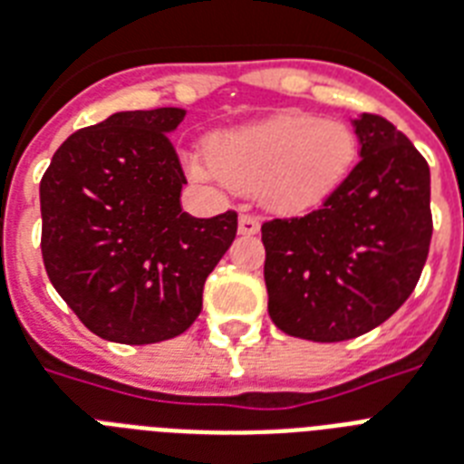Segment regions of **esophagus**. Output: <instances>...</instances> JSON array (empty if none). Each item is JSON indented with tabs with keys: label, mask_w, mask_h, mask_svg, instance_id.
I'll return each mask as SVG.
<instances>
[{
	"label": "esophagus",
	"mask_w": 464,
	"mask_h": 464,
	"mask_svg": "<svg viewBox=\"0 0 464 464\" xmlns=\"http://www.w3.org/2000/svg\"><path fill=\"white\" fill-rule=\"evenodd\" d=\"M258 229H260V223L254 216H239V235L244 237L258 235Z\"/></svg>",
	"instance_id": "34e87169"
}]
</instances>
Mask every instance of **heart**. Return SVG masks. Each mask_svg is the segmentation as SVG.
Returning a JSON list of instances; mask_svg holds the SVG:
<instances>
[{
  "label": "heart",
  "mask_w": 464,
  "mask_h": 464,
  "mask_svg": "<svg viewBox=\"0 0 464 464\" xmlns=\"http://www.w3.org/2000/svg\"><path fill=\"white\" fill-rule=\"evenodd\" d=\"M355 156L358 140L346 122L277 113L218 132L210 154L187 151L185 166L197 182L258 194L279 213H304L336 191Z\"/></svg>",
  "instance_id": "obj_1"
}]
</instances>
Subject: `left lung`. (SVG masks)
Returning <instances> with one entry per match:
<instances>
[{"label":"left lung","instance_id":"obj_1","mask_svg":"<svg viewBox=\"0 0 464 464\" xmlns=\"http://www.w3.org/2000/svg\"><path fill=\"white\" fill-rule=\"evenodd\" d=\"M361 160L323 206L263 223L267 313L285 334L346 342L415 289L431 241L430 166L382 116L353 118Z\"/></svg>","mask_w":464,"mask_h":464}]
</instances>
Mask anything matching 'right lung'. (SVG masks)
Instances as JSON below:
<instances>
[{"instance_id":"obj_1","label":"right lung","mask_w":464,"mask_h":464,"mask_svg":"<svg viewBox=\"0 0 464 464\" xmlns=\"http://www.w3.org/2000/svg\"><path fill=\"white\" fill-rule=\"evenodd\" d=\"M182 109L121 111L78 130L40 182L42 258L90 332L144 346L191 327L206 277L237 235V213L194 218L168 135Z\"/></svg>"}]
</instances>
